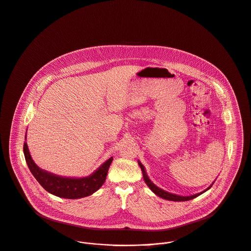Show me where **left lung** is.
Listing matches in <instances>:
<instances>
[{
	"label": "left lung",
	"instance_id": "1",
	"mask_svg": "<svg viewBox=\"0 0 251 251\" xmlns=\"http://www.w3.org/2000/svg\"><path fill=\"white\" fill-rule=\"evenodd\" d=\"M139 165H140V167H141V169H142V172H143V176H144V180H145V182H146V184L148 185V187L156 195V196H158L159 198H162V199H164V200H167V201H191V200H193V199H196L197 197H199V196H201V194H203V193H205L206 191H208L211 187H212V185H213V183H212V185L211 186H209L206 190H204L203 192H201V193H199V194H197V195H193V196H189V197H182V196H177V195H174V194H171V193H168V192H166V191H164V190H162V189H160V188H158L157 186H155L151 180H150V178H149V176L147 175V172H146V169H145V167H144V165L139 161Z\"/></svg>",
	"mask_w": 251,
	"mask_h": 251
}]
</instances>
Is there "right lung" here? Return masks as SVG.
<instances>
[{
  "mask_svg": "<svg viewBox=\"0 0 251 251\" xmlns=\"http://www.w3.org/2000/svg\"><path fill=\"white\" fill-rule=\"evenodd\" d=\"M26 140V136H25ZM23 152L26 163L32 175L39 182V184L50 194L58 198L76 200L93 195L105 182L108 168L112 162L113 157L107 159L102 163L92 175L84 178H66L51 174L39 168L33 161L27 143L24 142Z\"/></svg>",
  "mask_w": 251,
  "mask_h": 251,
  "instance_id": "add662e5",
  "label": "right lung"
}]
</instances>
